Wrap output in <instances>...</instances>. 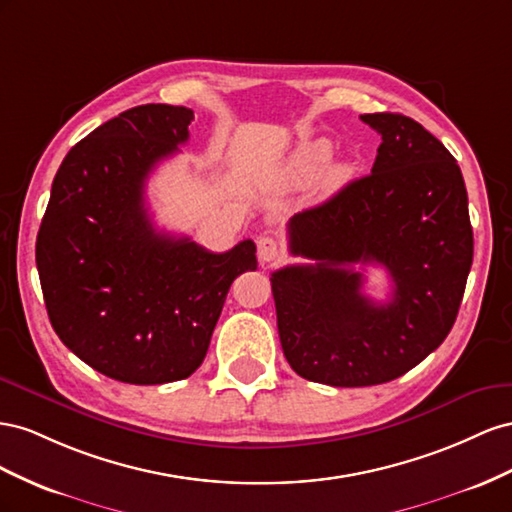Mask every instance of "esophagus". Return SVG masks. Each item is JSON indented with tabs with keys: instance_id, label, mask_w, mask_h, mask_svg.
<instances>
[{
	"instance_id": "obj_1",
	"label": "esophagus",
	"mask_w": 512,
	"mask_h": 512,
	"mask_svg": "<svg viewBox=\"0 0 512 512\" xmlns=\"http://www.w3.org/2000/svg\"><path fill=\"white\" fill-rule=\"evenodd\" d=\"M257 257L261 264H274V261H279V257H281L279 242L270 236H261L257 240Z\"/></svg>"
}]
</instances>
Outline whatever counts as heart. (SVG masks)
I'll use <instances>...</instances> for the list:
<instances>
[{"mask_svg":"<svg viewBox=\"0 0 512 512\" xmlns=\"http://www.w3.org/2000/svg\"><path fill=\"white\" fill-rule=\"evenodd\" d=\"M332 156V145L326 139H313L302 143L298 152L294 154V160H291V173L300 180L313 178V175L328 163V158ZM349 178V167L347 165H337L328 171V184L330 186H339Z\"/></svg>","mask_w":512,"mask_h":512,"instance_id":"heart-1","label":"heart"}]
</instances>
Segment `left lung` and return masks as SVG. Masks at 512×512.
<instances>
[{
    "label": "left lung",
    "mask_w": 512,
    "mask_h": 512,
    "mask_svg": "<svg viewBox=\"0 0 512 512\" xmlns=\"http://www.w3.org/2000/svg\"><path fill=\"white\" fill-rule=\"evenodd\" d=\"M360 120L382 135L371 173L291 218L289 253L311 264L270 279L291 369L339 388L390 382L435 352L455 324L474 257L455 156L401 113ZM356 263L389 270L388 303L361 294Z\"/></svg>",
    "instance_id": "8db88e82"
}]
</instances>
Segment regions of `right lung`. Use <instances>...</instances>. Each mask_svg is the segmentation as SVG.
Wrapping results in <instances>:
<instances>
[{"label": "right lung", "mask_w": 512, "mask_h": 512, "mask_svg": "<svg viewBox=\"0 0 512 512\" xmlns=\"http://www.w3.org/2000/svg\"><path fill=\"white\" fill-rule=\"evenodd\" d=\"M193 111L133 107L62 160L36 240L42 296L57 337L124 384L178 382L199 369L227 291L257 268L255 242L212 253L156 231L145 182L188 141Z\"/></svg>", "instance_id": "right-lung-1"}]
</instances>
